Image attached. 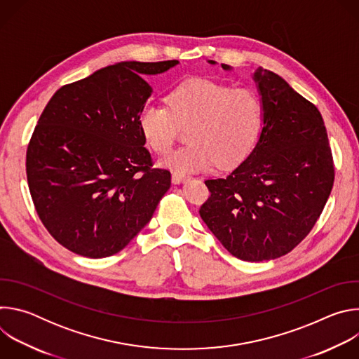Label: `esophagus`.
I'll return each instance as SVG.
<instances>
[{
	"label": "esophagus",
	"mask_w": 359,
	"mask_h": 359,
	"mask_svg": "<svg viewBox=\"0 0 359 359\" xmlns=\"http://www.w3.org/2000/svg\"><path fill=\"white\" fill-rule=\"evenodd\" d=\"M184 180H186L184 173H180V172H173V173H172V182H173L175 184H179V183H182V182H184Z\"/></svg>",
	"instance_id": "34e87169"
}]
</instances>
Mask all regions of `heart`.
<instances>
[{
	"mask_svg": "<svg viewBox=\"0 0 359 359\" xmlns=\"http://www.w3.org/2000/svg\"><path fill=\"white\" fill-rule=\"evenodd\" d=\"M169 108L149 100L140 108L137 123L147 146L158 153L168 151L180 130L190 126L191 143L162 159L180 173L230 168L243 162L257 142L263 126L262 96L250 88L193 78L176 85L169 96Z\"/></svg>",
	"mask_w": 359,
	"mask_h": 359,
	"instance_id": "1",
	"label": "heart"
}]
</instances>
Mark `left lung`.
<instances>
[{
  "label": "left lung",
  "mask_w": 359,
  "mask_h": 359,
  "mask_svg": "<svg viewBox=\"0 0 359 359\" xmlns=\"http://www.w3.org/2000/svg\"><path fill=\"white\" fill-rule=\"evenodd\" d=\"M252 79L264 108L260 137L229 176L204 182L210 197L198 213L234 257L264 262L311 231L332 190L334 162L317 107L271 71L259 68Z\"/></svg>",
  "instance_id": "8db88e82"
}]
</instances>
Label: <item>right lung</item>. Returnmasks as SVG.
<instances>
[{
    "mask_svg": "<svg viewBox=\"0 0 359 359\" xmlns=\"http://www.w3.org/2000/svg\"><path fill=\"white\" fill-rule=\"evenodd\" d=\"M179 61H126L64 85L39 116L27 149L35 210L60 244L89 259L119 252L150 222L170 187L139 129L151 95L143 75Z\"/></svg>",
    "mask_w": 359,
    "mask_h": 359,
    "instance_id": "1",
    "label": "right lung"
}]
</instances>
